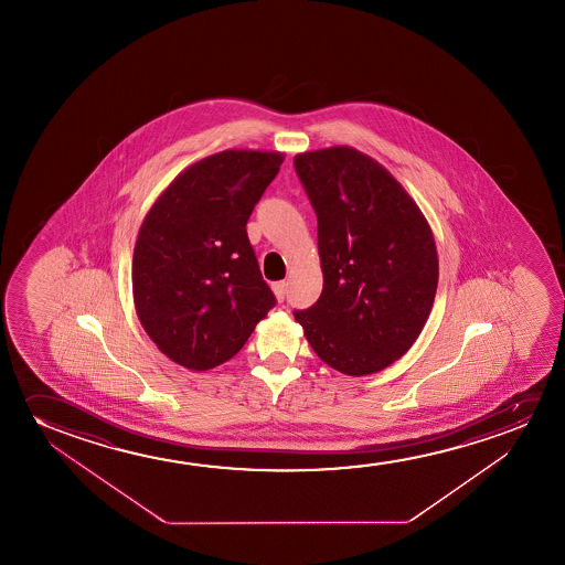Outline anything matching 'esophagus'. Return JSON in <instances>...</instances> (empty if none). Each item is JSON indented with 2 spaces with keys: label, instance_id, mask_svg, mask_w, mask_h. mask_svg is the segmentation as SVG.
Segmentation results:
<instances>
[{
  "label": "esophagus",
  "instance_id": "34e87169",
  "mask_svg": "<svg viewBox=\"0 0 565 565\" xmlns=\"http://www.w3.org/2000/svg\"><path fill=\"white\" fill-rule=\"evenodd\" d=\"M271 289H274V294L278 297V301H284V299H286L287 289H289V281H276V284L271 286Z\"/></svg>",
  "mask_w": 565,
  "mask_h": 565
}]
</instances>
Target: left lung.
<instances>
[{
	"mask_svg": "<svg viewBox=\"0 0 565 565\" xmlns=\"http://www.w3.org/2000/svg\"><path fill=\"white\" fill-rule=\"evenodd\" d=\"M318 217L324 287L294 317L310 348L349 376L409 351L433 310L438 255L430 225L392 173L355 148L295 156Z\"/></svg>",
	"mask_w": 565,
	"mask_h": 565,
	"instance_id": "8db88e82",
	"label": "left lung"
}]
</instances>
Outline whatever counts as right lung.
<instances>
[{
  "mask_svg": "<svg viewBox=\"0 0 565 565\" xmlns=\"http://www.w3.org/2000/svg\"><path fill=\"white\" fill-rule=\"evenodd\" d=\"M281 162L260 150L209 156L173 179L140 225L135 309L173 363L201 372L230 361L276 305L247 222Z\"/></svg>",
  "mask_w": 565,
  "mask_h": 565,
  "instance_id": "1",
  "label": "right lung"
}]
</instances>
